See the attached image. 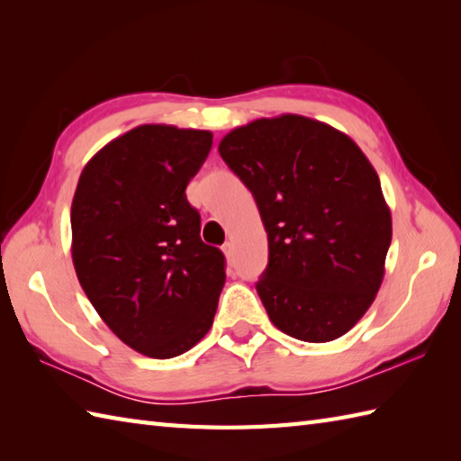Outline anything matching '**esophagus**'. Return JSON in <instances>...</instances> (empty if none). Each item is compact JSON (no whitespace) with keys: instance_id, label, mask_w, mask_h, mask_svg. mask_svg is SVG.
I'll list each match as a JSON object with an SVG mask.
<instances>
[{"instance_id":"1","label":"esophagus","mask_w":461,"mask_h":461,"mask_svg":"<svg viewBox=\"0 0 461 461\" xmlns=\"http://www.w3.org/2000/svg\"><path fill=\"white\" fill-rule=\"evenodd\" d=\"M223 251H225V256L231 258L233 256V243L231 241H225L223 243Z\"/></svg>"}]
</instances>
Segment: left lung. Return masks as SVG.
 Segmentation results:
<instances>
[{"label": "left lung", "instance_id": "1", "mask_svg": "<svg viewBox=\"0 0 461 461\" xmlns=\"http://www.w3.org/2000/svg\"><path fill=\"white\" fill-rule=\"evenodd\" d=\"M218 150L266 225L269 263L256 289L273 325L307 342L345 335L375 301L393 240L366 156L347 134L299 114L240 126Z\"/></svg>", "mask_w": 461, "mask_h": 461}]
</instances>
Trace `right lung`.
<instances>
[{"instance_id": "add662e5", "label": "right lung", "mask_w": 461, "mask_h": 461, "mask_svg": "<svg viewBox=\"0 0 461 461\" xmlns=\"http://www.w3.org/2000/svg\"><path fill=\"white\" fill-rule=\"evenodd\" d=\"M212 132L142 124L96 152L71 205L73 266L95 311L152 358L190 350L210 330L223 253L200 238L185 198Z\"/></svg>"}]
</instances>
